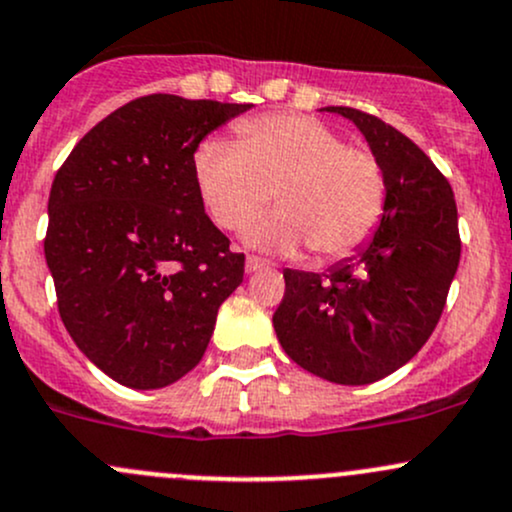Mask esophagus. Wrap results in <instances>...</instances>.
<instances>
[{"label": "esophagus", "mask_w": 512, "mask_h": 512, "mask_svg": "<svg viewBox=\"0 0 512 512\" xmlns=\"http://www.w3.org/2000/svg\"><path fill=\"white\" fill-rule=\"evenodd\" d=\"M267 267H270V262L267 260H262V257H255V255H250L245 260V270L247 272H260V270H267Z\"/></svg>", "instance_id": "1"}]
</instances>
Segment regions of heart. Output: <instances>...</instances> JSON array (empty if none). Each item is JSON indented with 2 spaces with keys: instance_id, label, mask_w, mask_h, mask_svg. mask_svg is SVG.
<instances>
[{
  "instance_id": "b5f03b06",
  "label": "heart",
  "mask_w": 512,
  "mask_h": 512,
  "mask_svg": "<svg viewBox=\"0 0 512 512\" xmlns=\"http://www.w3.org/2000/svg\"><path fill=\"white\" fill-rule=\"evenodd\" d=\"M240 142L211 137L193 154V174L215 223L240 230L270 203L247 242L262 250L297 252L319 260L351 255L378 228L385 211L380 161L321 120L265 115L238 127Z\"/></svg>"
}]
</instances>
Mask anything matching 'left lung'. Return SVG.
<instances>
[{
  "label": "left lung",
  "instance_id": "left-lung-1",
  "mask_svg": "<svg viewBox=\"0 0 512 512\" xmlns=\"http://www.w3.org/2000/svg\"><path fill=\"white\" fill-rule=\"evenodd\" d=\"M351 120L385 174L373 238L324 274L284 270L272 316L284 353L328 383L368 385L412 360L444 311L461 257L454 191L432 159L380 117L324 107Z\"/></svg>",
  "mask_w": 512,
  "mask_h": 512
}]
</instances>
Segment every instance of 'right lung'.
I'll return each instance as SVG.
<instances>
[{
    "mask_svg": "<svg viewBox=\"0 0 512 512\" xmlns=\"http://www.w3.org/2000/svg\"><path fill=\"white\" fill-rule=\"evenodd\" d=\"M250 105L137 98L98 122L53 179L46 265L75 346L105 375L159 390L201 363L245 255L203 208L198 144Z\"/></svg>",
    "mask_w": 512,
    "mask_h": 512,
    "instance_id": "1",
    "label": "right lung"
}]
</instances>
